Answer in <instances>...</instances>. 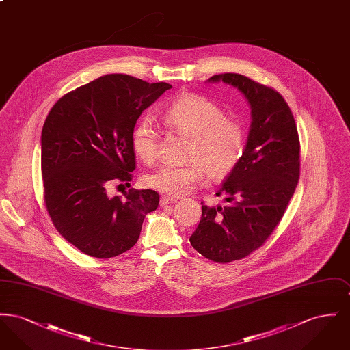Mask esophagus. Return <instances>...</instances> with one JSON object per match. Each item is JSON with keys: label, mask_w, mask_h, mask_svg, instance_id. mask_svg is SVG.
<instances>
[{"label": "esophagus", "mask_w": 350, "mask_h": 350, "mask_svg": "<svg viewBox=\"0 0 350 350\" xmlns=\"http://www.w3.org/2000/svg\"><path fill=\"white\" fill-rule=\"evenodd\" d=\"M174 202H177V198H173V197H169V196H164V197L160 200V206L163 207V206H167V204H172V203H174Z\"/></svg>", "instance_id": "1"}]
</instances>
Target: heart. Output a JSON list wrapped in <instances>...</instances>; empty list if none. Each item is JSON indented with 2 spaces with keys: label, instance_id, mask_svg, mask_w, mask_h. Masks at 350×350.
<instances>
[{
  "label": "heart",
  "instance_id": "heart-1",
  "mask_svg": "<svg viewBox=\"0 0 350 350\" xmlns=\"http://www.w3.org/2000/svg\"><path fill=\"white\" fill-rule=\"evenodd\" d=\"M160 120L170 133L189 137L185 165L165 164L144 177V183L169 197H180L203 180L231 174L241 160L245 133L241 124L226 117L224 110L198 94L186 93L170 100L160 111ZM160 130L148 118L140 119L133 130V148L146 164L156 161Z\"/></svg>",
  "mask_w": 350,
  "mask_h": 350
}]
</instances>
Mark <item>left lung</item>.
Segmentation results:
<instances>
[{
  "mask_svg": "<svg viewBox=\"0 0 350 350\" xmlns=\"http://www.w3.org/2000/svg\"><path fill=\"white\" fill-rule=\"evenodd\" d=\"M210 83L232 85L250 106V130L240 163L217 196L226 206L207 207L190 236L206 258L227 264L258 250L281 221L299 181L300 144L293 113L274 89L239 73H221Z\"/></svg>",
  "mask_w": 350,
  "mask_h": 350,
  "instance_id": "left-lung-1",
  "label": "left lung"
}]
</instances>
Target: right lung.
Returning a JSON list of instances; mask_svg holds the SVG:
<instances>
[{
	"label": "right lung",
	"mask_w": 350,
	"mask_h": 350,
	"mask_svg": "<svg viewBox=\"0 0 350 350\" xmlns=\"http://www.w3.org/2000/svg\"><path fill=\"white\" fill-rule=\"evenodd\" d=\"M172 85L106 75L63 96L42 130L44 203L59 233L85 254L116 257L136 244L154 190L110 198V183L130 185L133 130L142 113Z\"/></svg>",
	"instance_id": "add662e5"
}]
</instances>
